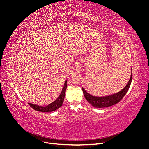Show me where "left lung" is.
<instances>
[{
    "mask_svg": "<svg viewBox=\"0 0 149 149\" xmlns=\"http://www.w3.org/2000/svg\"><path fill=\"white\" fill-rule=\"evenodd\" d=\"M132 73H131V75H130V78L128 83L124 88V89H122L120 91L118 92V93L112 94L111 96L103 97L93 96L86 91V90L83 88H82V90L85 98L86 99V100L89 102L90 104H91L93 106L98 108L109 107L118 103L124 97L130 87V83L132 81Z\"/></svg>",
    "mask_w": 149,
    "mask_h": 149,
    "instance_id": "1",
    "label": "left lung"
}]
</instances>
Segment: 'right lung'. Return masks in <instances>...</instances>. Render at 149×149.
I'll list each match as a JSON object with an SVG mask.
<instances>
[{"label":"right lung","instance_id":"add662e5","mask_svg":"<svg viewBox=\"0 0 149 149\" xmlns=\"http://www.w3.org/2000/svg\"><path fill=\"white\" fill-rule=\"evenodd\" d=\"M66 88H67V81H66L65 82L63 88L59 97H58L55 101H53V102L49 104V105L47 106H40L38 105L33 104H31V103H29V104L35 111H40V112H49L56 111V109H58V108H60L62 106L63 103Z\"/></svg>","mask_w":149,"mask_h":149}]
</instances>
